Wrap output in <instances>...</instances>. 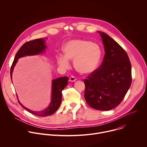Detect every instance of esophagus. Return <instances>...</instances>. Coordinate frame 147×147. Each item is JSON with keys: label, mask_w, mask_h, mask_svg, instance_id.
<instances>
[{"label": "esophagus", "mask_w": 147, "mask_h": 147, "mask_svg": "<svg viewBox=\"0 0 147 147\" xmlns=\"http://www.w3.org/2000/svg\"><path fill=\"white\" fill-rule=\"evenodd\" d=\"M77 80V78L74 77V76H71L70 78H69V81L70 82H74V81H76Z\"/></svg>", "instance_id": "34e87169"}]
</instances>
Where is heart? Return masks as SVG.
<instances>
[{"instance_id": "heart-1", "label": "heart", "mask_w": 147, "mask_h": 147, "mask_svg": "<svg viewBox=\"0 0 147 147\" xmlns=\"http://www.w3.org/2000/svg\"><path fill=\"white\" fill-rule=\"evenodd\" d=\"M65 55L57 57L58 65L63 68L70 66L69 60H73L75 69L82 74L93 72L100 62L102 50L100 46L86 40L77 39L67 42L63 48Z\"/></svg>"}]
</instances>
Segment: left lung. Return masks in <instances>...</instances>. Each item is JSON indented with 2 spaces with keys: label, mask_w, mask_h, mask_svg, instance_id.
I'll list each match as a JSON object with an SVG mask.
<instances>
[{
  "label": "left lung",
  "mask_w": 147,
  "mask_h": 147,
  "mask_svg": "<svg viewBox=\"0 0 147 147\" xmlns=\"http://www.w3.org/2000/svg\"><path fill=\"white\" fill-rule=\"evenodd\" d=\"M105 55L99 66L84 80L85 99L93 109L108 111L123 100L131 83V66L123 48L104 32Z\"/></svg>",
  "instance_id": "left-lung-1"
}]
</instances>
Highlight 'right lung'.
<instances>
[{
	"instance_id": "1",
	"label": "right lung",
	"mask_w": 147,
	"mask_h": 147,
	"mask_svg": "<svg viewBox=\"0 0 147 147\" xmlns=\"http://www.w3.org/2000/svg\"><path fill=\"white\" fill-rule=\"evenodd\" d=\"M44 40L43 38H38L33 40H31L26 42L20 48V50L17 53L11 67L10 70V76L12 79V73L13 69L20 58L25 56L34 55L41 54L45 51V49L47 48L44 44ZM68 77H62L53 81L52 85V95H51V103L46 109L41 111H34L29 110L28 109L24 107L19 100H18L20 105L24 107L26 110L29 111L30 113L38 116V117H46L52 115L54 114L59 107L62 97V90L68 84ZM17 99L18 96H17Z\"/></svg>"
}]
</instances>
